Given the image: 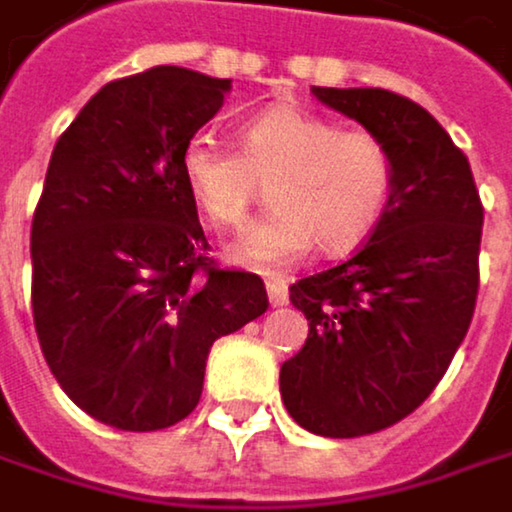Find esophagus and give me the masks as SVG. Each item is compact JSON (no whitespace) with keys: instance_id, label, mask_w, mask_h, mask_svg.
<instances>
[{"instance_id":"obj_1","label":"esophagus","mask_w":512,"mask_h":512,"mask_svg":"<svg viewBox=\"0 0 512 512\" xmlns=\"http://www.w3.org/2000/svg\"><path fill=\"white\" fill-rule=\"evenodd\" d=\"M265 289H268V301L271 307H283L289 301V292H286V283L280 277H268L265 280Z\"/></svg>"}]
</instances>
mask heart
Instances as JSON below:
<instances>
[{
  "instance_id": "obj_1",
  "label": "heart",
  "mask_w": 512,
  "mask_h": 512,
  "mask_svg": "<svg viewBox=\"0 0 512 512\" xmlns=\"http://www.w3.org/2000/svg\"><path fill=\"white\" fill-rule=\"evenodd\" d=\"M180 171L193 202L217 229H241L271 180L274 205L259 223L229 244L226 259L253 271L298 262L313 244L323 253L359 247L383 220L395 159L383 138L365 129L341 132L335 120L295 105H274L241 126V153L211 135L189 138Z\"/></svg>"
}]
</instances>
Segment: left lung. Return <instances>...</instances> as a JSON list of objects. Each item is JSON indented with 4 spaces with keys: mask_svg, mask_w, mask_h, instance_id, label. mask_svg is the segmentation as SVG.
I'll return each mask as SVG.
<instances>
[{
    "mask_svg": "<svg viewBox=\"0 0 512 512\" xmlns=\"http://www.w3.org/2000/svg\"><path fill=\"white\" fill-rule=\"evenodd\" d=\"M310 93L383 138L395 159L392 199L368 244L289 286L307 341L280 368L283 404L313 434L359 437L413 413L465 341L483 205L468 156L422 105L380 87Z\"/></svg>",
    "mask_w": 512,
    "mask_h": 512,
    "instance_id": "left-lung-1",
    "label": "left lung"
}]
</instances>
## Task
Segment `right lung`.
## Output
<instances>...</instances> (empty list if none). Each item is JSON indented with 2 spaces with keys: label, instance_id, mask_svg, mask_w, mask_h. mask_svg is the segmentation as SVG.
<instances>
[{
  "label": "right lung",
  "instance_id": "right-lung-1",
  "mask_svg": "<svg viewBox=\"0 0 512 512\" xmlns=\"http://www.w3.org/2000/svg\"><path fill=\"white\" fill-rule=\"evenodd\" d=\"M232 90L180 66L105 84L59 135L32 217V316L56 383L120 431L196 410L208 353L268 310L265 283L220 271L180 153Z\"/></svg>",
  "mask_w": 512,
  "mask_h": 512
}]
</instances>
